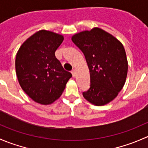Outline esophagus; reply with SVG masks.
<instances>
[{
	"label": "esophagus",
	"mask_w": 148,
	"mask_h": 148,
	"mask_svg": "<svg viewBox=\"0 0 148 148\" xmlns=\"http://www.w3.org/2000/svg\"><path fill=\"white\" fill-rule=\"evenodd\" d=\"M71 74H72V75H73V77H75L76 76V70L75 69H73L72 71H71Z\"/></svg>",
	"instance_id": "1"
}]
</instances>
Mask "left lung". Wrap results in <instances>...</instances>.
<instances>
[{
  "instance_id": "obj_1",
  "label": "left lung",
  "mask_w": 148,
  "mask_h": 148,
  "mask_svg": "<svg viewBox=\"0 0 148 148\" xmlns=\"http://www.w3.org/2000/svg\"><path fill=\"white\" fill-rule=\"evenodd\" d=\"M83 52L90 74V88L83 92L86 100L103 106L114 100L127 75L128 62L122 43L100 28L83 31L71 36Z\"/></svg>"
}]
</instances>
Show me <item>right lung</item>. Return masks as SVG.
Returning a JSON list of instances; mask_svg holds the SVG:
<instances>
[{"mask_svg": "<svg viewBox=\"0 0 148 148\" xmlns=\"http://www.w3.org/2000/svg\"><path fill=\"white\" fill-rule=\"evenodd\" d=\"M64 38L62 34L40 30L27 38L16 53L15 66L19 84L38 104L49 105L59 99L72 77L55 56Z\"/></svg>", "mask_w": 148, "mask_h": 148, "instance_id": "right-lung-1", "label": "right lung"}]
</instances>
